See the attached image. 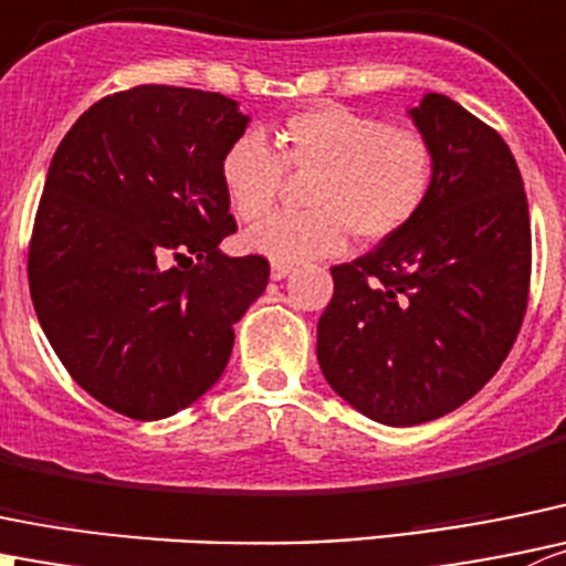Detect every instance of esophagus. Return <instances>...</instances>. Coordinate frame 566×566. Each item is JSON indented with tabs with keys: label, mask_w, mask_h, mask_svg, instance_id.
Listing matches in <instances>:
<instances>
[{
	"label": "esophagus",
	"mask_w": 566,
	"mask_h": 566,
	"mask_svg": "<svg viewBox=\"0 0 566 566\" xmlns=\"http://www.w3.org/2000/svg\"><path fill=\"white\" fill-rule=\"evenodd\" d=\"M290 273H293V265H282V262H273V265H271L273 282H282V279H287Z\"/></svg>",
	"instance_id": "esophagus-1"
}]
</instances>
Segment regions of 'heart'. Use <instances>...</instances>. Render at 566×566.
Returning a JSON list of instances; mask_svg holds the SVG:
<instances>
[{
  "mask_svg": "<svg viewBox=\"0 0 566 566\" xmlns=\"http://www.w3.org/2000/svg\"><path fill=\"white\" fill-rule=\"evenodd\" d=\"M276 144L279 157L256 132L232 140L221 157V185L238 218L259 221L281 192L284 167L316 174L305 195L310 211L272 217L243 238L245 249L282 265L337 254L348 232L359 243H381L409 227L434 190L429 137L339 104L290 115Z\"/></svg>",
  "mask_w": 566,
  "mask_h": 566,
  "instance_id": "obj_1",
  "label": "heart"
}]
</instances>
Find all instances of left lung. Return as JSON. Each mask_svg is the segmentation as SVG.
<instances>
[{"label": "left lung", "mask_w": 566, "mask_h": 566, "mask_svg": "<svg viewBox=\"0 0 566 566\" xmlns=\"http://www.w3.org/2000/svg\"><path fill=\"white\" fill-rule=\"evenodd\" d=\"M437 155L420 216L348 265L317 321L334 392L384 426L468 403L497 373L528 304L531 218L514 155L442 93L409 107Z\"/></svg>", "instance_id": "1"}]
</instances>
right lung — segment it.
Returning a JSON list of instances; mask_svg holds the SVG:
<instances>
[{"instance_id": "right-lung-1", "label": "right lung", "mask_w": 566, "mask_h": 566, "mask_svg": "<svg viewBox=\"0 0 566 566\" xmlns=\"http://www.w3.org/2000/svg\"><path fill=\"white\" fill-rule=\"evenodd\" d=\"M249 120L221 93L140 85L85 109L54 151L32 306L71 378L118 415L163 420L199 400L265 293V256L221 251L238 229L221 157Z\"/></svg>"}]
</instances>
